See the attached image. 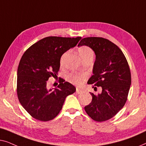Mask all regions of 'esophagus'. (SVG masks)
Returning a JSON list of instances; mask_svg holds the SVG:
<instances>
[{
    "mask_svg": "<svg viewBox=\"0 0 146 146\" xmlns=\"http://www.w3.org/2000/svg\"><path fill=\"white\" fill-rule=\"evenodd\" d=\"M83 92V90H82L81 89L78 88H76V93L77 94H82Z\"/></svg>",
    "mask_w": 146,
    "mask_h": 146,
    "instance_id": "1",
    "label": "esophagus"
}]
</instances>
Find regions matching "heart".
<instances>
[{"mask_svg": "<svg viewBox=\"0 0 146 146\" xmlns=\"http://www.w3.org/2000/svg\"><path fill=\"white\" fill-rule=\"evenodd\" d=\"M78 52L82 60L88 58H94V53L92 49L87 46H82L78 48ZM64 56L65 54L62 56L60 58L61 64L63 62V59ZM86 78V75L84 74L72 73L69 76V80L72 83L74 84L77 86H80L81 84H82Z\"/></svg>", "mask_w": 146, "mask_h": 146, "instance_id": "obj_1", "label": "heart"}]
</instances>
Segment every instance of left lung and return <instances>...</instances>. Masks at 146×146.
Here are the masks:
<instances>
[{
    "mask_svg": "<svg viewBox=\"0 0 146 146\" xmlns=\"http://www.w3.org/2000/svg\"><path fill=\"white\" fill-rule=\"evenodd\" d=\"M78 46H87L96 54L93 75L88 81L94 89L102 88V92L91 93L92 100L84 107L86 112L96 121L113 117L127 101L131 85V73L122 51L109 40L101 37H87Z\"/></svg>",
    "mask_w": 146,
    "mask_h": 146,
    "instance_id": "obj_1",
    "label": "left lung"
}]
</instances>
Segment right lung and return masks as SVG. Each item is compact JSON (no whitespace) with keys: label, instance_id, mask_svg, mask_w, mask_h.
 Here are the masks:
<instances>
[{"label":"right lung","instance_id":"obj_1","mask_svg":"<svg viewBox=\"0 0 146 146\" xmlns=\"http://www.w3.org/2000/svg\"><path fill=\"white\" fill-rule=\"evenodd\" d=\"M81 37H46L28 48L17 71V95L26 111L38 120L53 119L62 110L66 96L76 92L72 84L59 78V85L48 90L47 80L56 76L64 53L76 46Z\"/></svg>","mask_w":146,"mask_h":146}]
</instances>
